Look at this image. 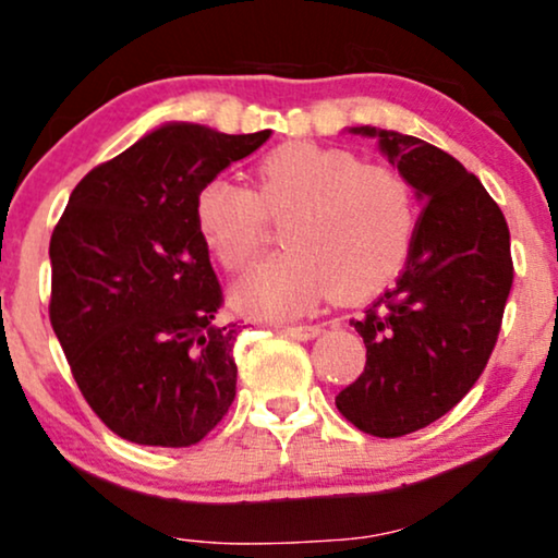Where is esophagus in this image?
Wrapping results in <instances>:
<instances>
[{
  "mask_svg": "<svg viewBox=\"0 0 558 558\" xmlns=\"http://www.w3.org/2000/svg\"><path fill=\"white\" fill-rule=\"evenodd\" d=\"M286 335V338H296V340H312L317 338V335L322 332L319 325H291V327H283L280 330Z\"/></svg>",
  "mask_w": 558,
  "mask_h": 558,
  "instance_id": "esophagus-1",
  "label": "esophagus"
}]
</instances>
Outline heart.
<instances>
[{
	"label": "heart",
	"mask_w": 558,
	"mask_h": 558,
	"mask_svg": "<svg viewBox=\"0 0 558 558\" xmlns=\"http://www.w3.org/2000/svg\"><path fill=\"white\" fill-rule=\"evenodd\" d=\"M257 192L213 177L194 194V223L220 265L250 267L265 246V215H286L288 250L233 286L239 312L291 319L335 291L374 293L400 272L415 233L411 181L345 147L278 145L257 166Z\"/></svg>",
	"instance_id": "1"
}]
</instances>
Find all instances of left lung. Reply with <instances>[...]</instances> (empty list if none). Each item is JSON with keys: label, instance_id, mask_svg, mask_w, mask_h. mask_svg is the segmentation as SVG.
Returning a JSON list of instances; mask_svg holds the SVG:
<instances>
[{"label": "left lung", "instance_id": "1", "mask_svg": "<svg viewBox=\"0 0 558 558\" xmlns=\"http://www.w3.org/2000/svg\"><path fill=\"white\" fill-rule=\"evenodd\" d=\"M351 132L377 140L424 203L398 283L351 319L366 366L335 398L355 428L395 439L452 411L486 368L514 278L509 228L449 153L377 126Z\"/></svg>", "mask_w": 558, "mask_h": 558}]
</instances>
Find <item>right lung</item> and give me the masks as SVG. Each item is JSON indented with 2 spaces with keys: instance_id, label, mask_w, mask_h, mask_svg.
<instances>
[{
  "instance_id": "add662e5",
  "label": "right lung",
  "mask_w": 558,
  "mask_h": 558,
  "mask_svg": "<svg viewBox=\"0 0 558 558\" xmlns=\"http://www.w3.org/2000/svg\"><path fill=\"white\" fill-rule=\"evenodd\" d=\"M270 137L173 122L80 181L51 233L49 317L93 413L126 441L192 447L236 398L239 325L194 194Z\"/></svg>"
}]
</instances>
